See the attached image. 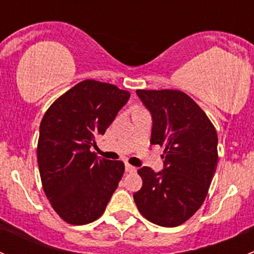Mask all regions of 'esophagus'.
Returning <instances> with one entry per match:
<instances>
[{"mask_svg":"<svg viewBox=\"0 0 254 254\" xmlns=\"http://www.w3.org/2000/svg\"><path fill=\"white\" fill-rule=\"evenodd\" d=\"M125 170H127V172H129V173L136 172V167H134V166L129 165V163H127V165H125Z\"/></svg>","mask_w":254,"mask_h":254,"instance_id":"34e87169","label":"esophagus"}]
</instances>
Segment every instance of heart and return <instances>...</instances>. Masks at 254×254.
<instances>
[{"label": "heart", "instance_id": "obj_1", "mask_svg": "<svg viewBox=\"0 0 254 254\" xmlns=\"http://www.w3.org/2000/svg\"><path fill=\"white\" fill-rule=\"evenodd\" d=\"M136 111H140V108H137V109H136Z\"/></svg>", "mask_w": 254, "mask_h": 254}]
</instances>
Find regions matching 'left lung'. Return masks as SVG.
<instances>
[{
    "instance_id": "obj_1",
    "label": "left lung",
    "mask_w": 254,
    "mask_h": 254,
    "mask_svg": "<svg viewBox=\"0 0 254 254\" xmlns=\"http://www.w3.org/2000/svg\"><path fill=\"white\" fill-rule=\"evenodd\" d=\"M152 115L151 145L163 147L165 168L142 167L134 193L140 214L163 227L190 219L205 200L217 166V134L205 112L178 89H137Z\"/></svg>"
}]
</instances>
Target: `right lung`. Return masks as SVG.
Wrapping results in <instances>:
<instances>
[{
	"label": "right lung",
	"instance_id": "right-lung-1",
	"mask_svg": "<svg viewBox=\"0 0 254 254\" xmlns=\"http://www.w3.org/2000/svg\"><path fill=\"white\" fill-rule=\"evenodd\" d=\"M129 97L114 84L84 79L43 117L37 147L43 189L67 224L86 225L101 217L118 188L124 162L98 158L89 148Z\"/></svg>",
	"mask_w": 254,
	"mask_h": 254
}]
</instances>
